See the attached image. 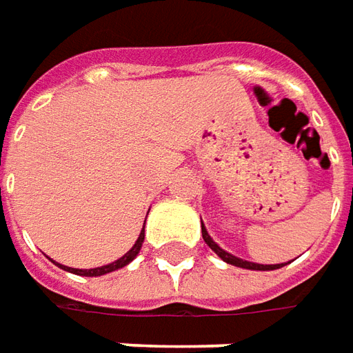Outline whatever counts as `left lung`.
Listing matches in <instances>:
<instances>
[{
	"instance_id": "8db88e82",
	"label": "left lung",
	"mask_w": 353,
	"mask_h": 353,
	"mask_svg": "<svg viewBox=\"0 0 353 353\" xmlns=\"http://www.w3.org/2000/svg\"><path fill=\"white\" fill-rule=\"evenodd\" d=\"M202 237H204L205 245L214 250L215 254L219 256V259L223 260V262H227V264H231V266H237V268H245V270H260V272H268V270H278V268H281V266H285L283 262L281 264H256V262H248V260H243L239 259V256H235V254H231V252H227V250H223V248L219 247L217 243H215L214 239L210 237V233H208V229L204 227V223H202Z\"/></svg>"
}]
</instances>
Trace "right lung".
I'll use <instances>...</instances> for the list:
<instances>
[{
	"instance_id": "add662e5",
	"label": "right lung",
	"mask_w": 353,
	"mask_h": 353,
	"mask_svg": "<svg viewBox=\"0 0 353 353\" xmlns=\"http://www.w3.org/2000/svg\"><path fill=\"white\" fill-rule=\"evenodd\" d=\"M143 239H145V223H143V229H141V233H139L138 241L134 243V247L128 250L126 254L122 256V259L114 260V262H110V264H105V266H101V268H89V270H79V268H70V266H63V264H58L61 270L65 272H72V274H77V276H87V278H97V276H105V274H110V272L120 270V268H124L128 266L132 260L136 259L139 254V250H141V245H143Z\"/></svg>"
}]
</instances>
